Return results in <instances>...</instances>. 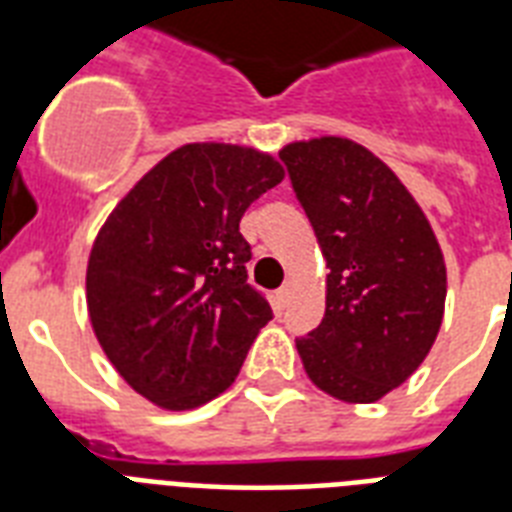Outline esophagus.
Masks as SVG:
<instances>
[{"instance_id":"esophagus-1","label":"esophagus","mask_w":512,"mask_h":512,"mask_svg":"<svg viewBox=\"0 0 512 512\" xmlns=\"http://www.w3.org/2000/svg\"><path fill=\"white\" fill-rule=\"evenodd\" d=\"M292 289H295V284H292V281H284V287L276 289V303H279L281 308L289 303V297H292Z\"/></svg>"}]
</instances>
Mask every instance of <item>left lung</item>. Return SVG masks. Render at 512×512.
<instances>
[{"label": "left lung", "instance_id": "left-lung-1", "mask_svg": "<svg viewBox=\"0 0 512 512\" xmlns=\"http://www.w3.org/2000/svg\"><path fill=\"white\" fill-rule=\"evenodd\" d=\"M321 255L327 311L297 340L305 374L345 404H374L417 372L446 303V263L428 217L369 148L348 138L279 151Z\"/></svg>", "mask_w": 512, "mask_h": 512}]
</instances>
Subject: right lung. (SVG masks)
<instances>
[{"mask_svg":"<svg viewBox=\"0 0 512 512\" xmlns=\"http://www.w3.org/2000/svg\"><path fill=\"white\" fill-rule=\"evenodd\" d=\"M284 180L271 154L188 143L151 167L100 225L87 313L135 393L185 412L228 390L271 305L247 284L239 220Z\"/></svg>","mask_w":512,"mask_h":512,"instance_id":"obj_1","label":"right lung"}]
</instances>
